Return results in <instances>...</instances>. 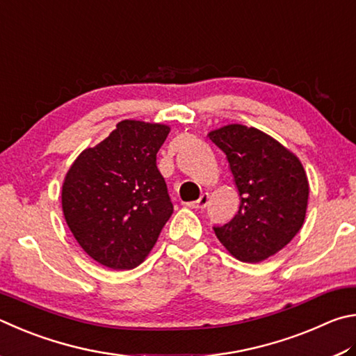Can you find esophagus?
<instances>
[{"label": "esophagus", "instance_id": "esophagus-1", "mask_svg": "<svg viewBox=\"0 0 356 356\" xmlns=\"http://www.w3.org/2000/svg\"><path fill=\"white\" fill-rule=\"evenodd\" d=\"M208 203H209V195L208 194H203L200 198H198L197 202L188 203V207L189 208H195V209H204V208L208 207Z\"/></svg>", "mask_w": 356, "mask_h": 356}]
</instances>
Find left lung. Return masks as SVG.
I'll use <instances>...</instances> for the list:
<instances>
[{"mask_svg":"<svg viewBox=\"0 0 356 356\" xmlns=\"http://www.w3.org/2000/svg\"><path fill=\"white\" fill-rule=\"evenodd\" d=\"M209 139L225 153L241 195L238 214L214 233L244 263H259L300 232L309 186L303 165L289 149L257 128L228 124Z\"/></svg>","mask_w":356,"mask_h":356,"instance_id":"obj_1","label":"left lung"}]
</instances>
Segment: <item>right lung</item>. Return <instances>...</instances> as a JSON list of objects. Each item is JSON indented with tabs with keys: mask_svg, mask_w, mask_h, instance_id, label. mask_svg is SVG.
Wrapping results in <instances>:
<instances>
[{
	"mask_svg": "<svg viewBox=\"0 0 356 356\" xmlns=\"http://www.w3.org/2000/svg\"><path fill=\"white\" fill-rule=\"evenodd\" d=\"M170 128L123 120L84 149L62 186V211L83 250L111 269H134L173 213L156 153Z\"/></svg>",
	"mask_w": 356,
	"mask_h": 356,
	"instance_id": "right-lung-1",
	"label": "right lung"
}]
</instances>
